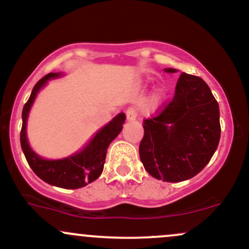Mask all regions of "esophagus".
<instances>
[{"instance_id": "obj_1", "label": "esophagus", "mask_w": 249, "mask_h": 249, "mask_svg": "<svg viewBox=\"0 0 249 249\" xmlns=\"http://www.w3.org/2000/svg\"><path fill=\"white\" fill-rule=\"evenodd\" d=\"M138 113H137V110L134 107H128L126 110V118L127 121H134L137 118Z\"/></svg>"}]
</instances>
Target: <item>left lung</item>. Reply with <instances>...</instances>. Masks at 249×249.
Masks as SVG:
<instances>
[{
  "label": "left lung",
  "mask_w": 249,
  "mask_h": 249,
  "mask_svg": "<svg viewBox=\"0 0 249 249\" xmlns=\"http://www.w3.org/2000/svg\"><path fill=\"white\" fill-rule=\"evenodd\" d=\"M219 116L218 102L204 79L182 72L173 98L142 122L139 157L145 170L153 178L170 182L196 176L218 147Z\"/></svg>",
  "instance_id": "left-lung-1"
}]
</instances>
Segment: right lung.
<instances>
[{
	"label": "right lung",
	"mask_w": 249,
	"mask_h": 249,
	"mask_svg": "<svg viewBox=\"0 0 249 249\" xmlns=\"http://www.w3.org/2000/svg\"><path fill=\"white\" fill-rule=\"evenodd\" d=\"M58 77V73L50 72L39 79L34 87L31 95L25 103L22 111V128L19 139L21 146L31 170L39 177L43 181L53 186L62 188H79L90 184L101 176L104 168L107 151L110 142L121 133L123 124L125 122L124 113H119L107 125H105L99 132L93 137V139L88 144V146L82 152L71 156L69 158L61 160H45L38 157L31 150L27 141L25 127H27L28 113L33 105L35 97L43 85L50 78Z\"/></svg>",
	"instance_id": "obj_1"
}]
</instances>
